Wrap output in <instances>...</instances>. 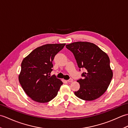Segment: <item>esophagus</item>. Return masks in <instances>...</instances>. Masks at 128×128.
I'll list each match as a JSON object with an SVG mask.
<instances>
[{"label":"esophagus","instance_id":"1","mask_svg":"<svg viewBox=\"0 0 128 128\" xmlns=\"http://www.w3.org/2000/svg\"><path fill=\"white\" fill-rule=\"evenodd\" d=\"M67 81L68 82H72L73 81V79H72V78H70V79H69Z\"/></svg>","mask_w":128,"mask_h":128}]
</instances>
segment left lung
Wrapping results in <instances>:
<instances>
[{
    "label": "left lung",
    "mask_w": 128,
    "mask_h": 128,
    "mask_svg": "<svg viewBox=\"0 0 128 128\" xmlns=\"http://www.w3.org/2000/svg\"><path fill=\"white\" fill-rule=\"evenodd\" d=\"M66 47L74 54L78 67L85 69V72L81 75L84 79L77 81L80 87L75 94L85 100H93L101 96L113 77L109 56L90 42H74L66 45Z\"/></svg>",
    "instance_id": "1"
}]
</instances>
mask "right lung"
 I'll return each instance as SVG.
<instances>
[{
    "instance_id": "right-lung-1",
    "label": "right lung",
    "mask_w": 128,
    "mask_h": 128,
    "mask_svg": "<svg viewBox=\"0 0 128 128\" xmlns=\"http://www.w3.org/2000/svg\"><path fill=\"white\" fill-rule=\"evenodd\" d=\"M66 45L47 44L37 47L23 59L18 80L25 93L39 103H47L58 94L62 81L50 76L54 56Z\"/></svg>"
}]
</instances>
